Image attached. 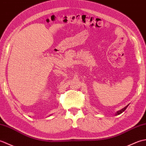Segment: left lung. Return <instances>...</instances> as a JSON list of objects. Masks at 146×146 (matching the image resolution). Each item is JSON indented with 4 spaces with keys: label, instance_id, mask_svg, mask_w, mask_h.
I'll use <instances>...</instances> for the list:
<instances>
[{
    "label": "left lung",
    "instance_id": "8db88e82",
    "mask_svg": "<svg viewBox=\"0 0 146 146\" xmlns=\"http://www.w3.org/2000/svg\"><path fill=\"white\" fill-rule=\"evenodd\" d=\"M128 105H127V106L125 107H124L123 108H122V110H119V111H118L116 113V114H115V115H119V114H120V113H122L123 111H124V110H125V109L127 108V107H128Z\"/></svg>",
    "mask_w": 146,
    "mask_h": 146
}]
</instances>
